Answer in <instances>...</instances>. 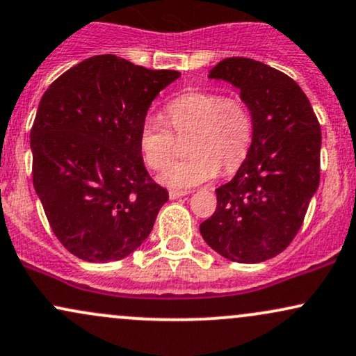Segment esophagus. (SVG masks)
I'll return each instance as SVG.
<instances>
[{
    "label": "esophagus",
    "mask_w": 356,
    "mask_h": 356,
    "mask_svg": "<svg viewBox=\"0 0 356 356\" xmlns=\"http://www.w3.org/2000/svg\"><path fill=\"white\" fill-rule=\"evenodd\" d=\"M184 195H187L186 191H169L170 200H175V199H179V197H184Z\"/></svg>",
    "instance_id": "1"
}]
</instances>
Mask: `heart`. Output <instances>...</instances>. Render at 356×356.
<instances>
[{
    "mask_svg": "<svg viewBox=\"0 0 356 356\" xmlns=\"http://www.w3.org/2000/svg\"><path fill=\"white\" fill-rule=\"evenodd\" d=\"M165 115L177 134L192 132L187 159L167 167L174 156V134L161 118L147 115L140 124L139 147L149 167L161 170L159 181L172 189H191L224 170H234L245 159L254 122L247 104L237 97L212 91H192L167 104Z\"/></svg>",
    "mask_w": 356,
    "mask_h": 356,
    "instance_id": "heart-1",
    "label": "heart"
}]
</instances>
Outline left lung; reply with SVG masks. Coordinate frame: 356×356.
Here are the masks:
<instances>
[{"instance_id": "8db88e82", "label": "left lung", "mask_w": 356, "mask_h": 356, "mask_svg": "<svg viewBox=\"0 0 356 356\" xmlns=\"http://www.w3.org/2000/svg\"><path fill=\"white\" fill-rule=\"evenodd\" d=\"M209 79L232 84L252 114L245 161L216 189L217 209L199 227L217 254L259 264L284 252L300 230L320 182L322 132L300 86L248 58H227Z\"/></svg>"}]
</instances>
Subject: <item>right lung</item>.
Wrapping results in <instances>:
<instances>
[{"mask_svg": "<svg viewBox=\"0 0 356 356\" xmlns=\"http://www.w3.org/2000/svg\"><path fill=\"white\" fill-rule=\"evenodd\" d=\"M179 78L101 54L42 94L31 129L34 191L58 241L81 260L131 255L169 200L145 170L139 129L157 94Z\"/></svg>", "mask_w": 356, "mask_h": 356, "instance_id": "obj_1", "label": "right lung"}]
</instances>
